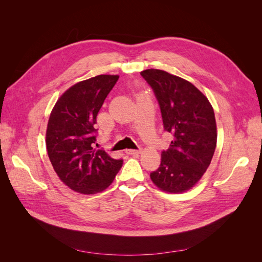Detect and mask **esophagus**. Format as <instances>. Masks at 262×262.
I'll return each instance as SVG.
<instances>
[{
    "instance_id": "1",
    "label": "esophagus",
    "mask_w": 262,
    "mask_h": 262,
    "mask_svg": "<svg viewBox=\"0 0 262 262\" xmlns=\"http://www.w3.org/2000/svg\"><path fill=\"white\" fill-rule=\"evenodd\" d=\"M142 149H126L125 153L129 154V155H139L141 154Z\"/></svg>"
}]
</instances>
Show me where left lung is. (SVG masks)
Wrapping results in <instances>:
<instances>
[{"instance_id": "8db88e82", "label": "left lung", "mask_w": 262, "mask_h": 262, "mask_svg": "<svg viewBox=\"0 0 262 262\" xmlns=\"http://www.w3.org/2000/svg\"><path fill=\"white\" fill-rule=\"evenodd\" d=\"M141 75L156 95L164 130L173 137L169 148L162 152L160 168L150 172V179L164 192H186L207 171L216 147L213 107L207 96L185 78L156 69L142 71Z\"/></svg>"}]
</instances>
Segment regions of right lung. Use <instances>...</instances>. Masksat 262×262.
<instances>
[{
  "label": "right lung",
  "instance_id": "add662e5",
  "mask_svg": "<svg viewBox=\"0 0 262 262\" xmlns=\"http://www.w3.org/2000/svg\"><path fill=\"white\" fill-rule=\"evenodd\" d=\"M118 78L101 74L78 82L52 108L46 131L47 152L60 180L75 192L104 191L122 167V160L93 147L97 114Z\"/></svg>",
  "mask_w": 262,
  "mask_h": 262
}]
</instances>
